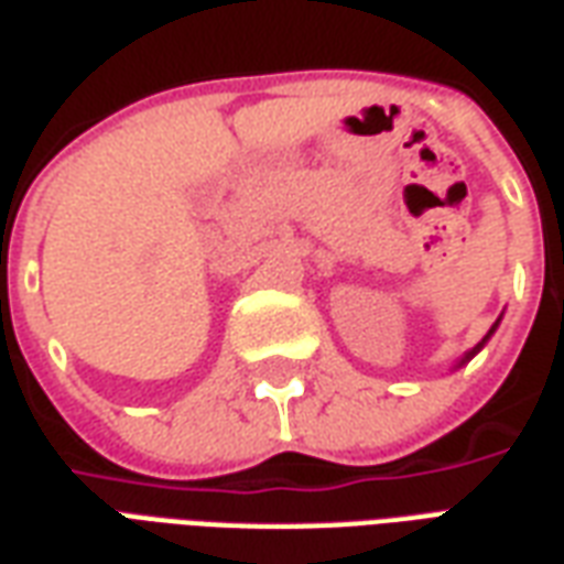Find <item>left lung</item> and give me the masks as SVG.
<instances>
[{
    "label": "left lung",
    "instance_id": "8db88e82",
    "mask_svg": "<svg viewBox=\"0 0 564 564\" xmlns=\"http://www.w3.org/2000/svg\"><path fill=\"white\" fill-rule=\"evenodd\" d=\"M492 333V330H490ZM484 343H487V339H484ZM484 343H480V345H484ZM480 345H478V348H480ZM478 348H475V351H478ZM475 351H471V355H475Z\"/></svg>",
    "mask_w": 564,
    "mask_h": 564
}]
</instances>
